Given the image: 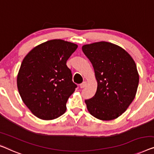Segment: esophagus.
Wrapping results in <instances>:
<instances>
[{
    "label": "esophagus",
    "mask_w": 154,
    "mask_h": 154,
    "mask_svg": "<svg viewBox=\"0 0 154 154\" xmlns=\"http://www.w3.org/2000/svg\"><path fill=\"white\" fill-rule=\"evenodd\" d=\"M86 85H87L86 82H82V83L80 85V88H85Z\"/></svg>",
    "instance_id": "34e87169"
}]
</instances>
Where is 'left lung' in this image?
<instances>
[{"label": "left lung", "mask_w": 154, "mask_h": 154, "mask_svg": "<svg viewBox=\"0 0 154 154\" xmlns=\"http://www.w3.org/2000/svg\"><path fill=\"white\" fill-rule=\"evenodd\" d=\"M82 52L94 69L97 90L86 99L91 115L101 120H112L128 108L139 83L137 66L130 55L119 46L106 42L82 46Z\"/></svg>", "instance_id": "obj_1"}]
</instances>
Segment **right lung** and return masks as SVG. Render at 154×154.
<instances>
[{"instance_id":"1","label":"right lung","mask_w":154,"mask_h":154,"mask_svg":"<svg viewBox=\"0 0 154 154\" xmlns=\"http://www.w3.org/2000/svg\"><path fill=\"white\" fill-rule=\"evenodd\" d=\"M76 44L62 39L41 44L28 53L17 76L23 103L39 119L50 120L65 112L69 97L77 88L66 61Z\"/></svg>"}]
</instances>
